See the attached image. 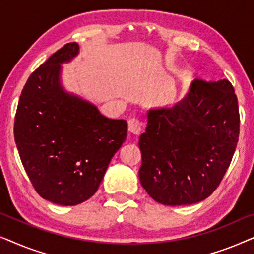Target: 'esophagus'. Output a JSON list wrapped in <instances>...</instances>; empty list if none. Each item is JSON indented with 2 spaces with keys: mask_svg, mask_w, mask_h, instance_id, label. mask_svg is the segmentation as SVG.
I'll return each mask as SVG.
<instances>
[{
  "mask_svg": "<svg viewBox=\"0 0 254 254\" xmlns=\"http://www.w3.org/2000/svg\"><path fill=\"white\" fill-rule=\"evenodd\" d=\"M128 130L133 134H140L143 130V124L136 118H131L128 120Z\"/></svg>",
  "mask_w": 254,
  "mask_h": 254,
  "instance_id": "obj_1",
  "label": "esophagus"
}]
</instances>
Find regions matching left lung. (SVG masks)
<instances>
[{"mask_svg":"<svg viewBox=\"0 0 254 254\" xmlns=\"http://www.w3.org/2000/svg\"><path fill=\"white\" fill-rule=\"evenodd\" d=\"M140 136L141 185L157 202L184 206L210 195L227 172L239 136L238 100L228 79H194L172 107L149 110Z\"/></svg>","mask_w":254,"mask_h":254,"instance_id":"left-lung-1","label":"left lung"}]
</instances>
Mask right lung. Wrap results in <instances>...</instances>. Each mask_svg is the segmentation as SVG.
<instances>
[{
    "instance_id": "obj_1",
    "label": "right lung",
    "mask_w": 254,
    "mask_h": 254,
    "mask_svg": "<svg viewBox=\"0 0 254 254\" xmlns=\"http://www.w3.org/2000/svg\"><path fill=\"white\" fill-rule=\"evenodd\" d=\"M78 53L65 44L27 79L15 117V141L34 190L45 200L75 206L97 192L126 140V120L109 119L60 84V64Z\"/></svg>"
}]
</instances>
